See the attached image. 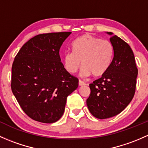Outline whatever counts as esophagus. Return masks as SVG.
Masks as SVG:
<instances>
[{"instance_id":"1","label":"esophagus","mask_w":148,"mask_h":148,"mask_svg":"<svg viewBox=\"0 0 148 148\" xmlns=\"http://www.w3.org/2000/svg\"><path fill=\"white\" fill-rule=\"evenodd\" d=\"M85 84H86L83 81H81V80H79V86H84V85H85Z\"/></svg>"}]
</instances>
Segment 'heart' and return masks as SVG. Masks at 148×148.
Wrapping results in <instances>:
<instances>
[{
    "instance_id": "b5f03b06",
    "label": "heart",
    "mask_w": 148,
    "mask_h": 148,
    "mask_svg": "<svg viewBox=\"0 0 148 148\" xmlns=\"http://www.w3.org/2000/svg\"><path fill=\"white\" fill-rule=\"evenodd\" d=\"M71 47L72 52H66L63 57L65 69L70 74L77 72L82 64L83 77L92 74L94 77H100L111 65L114 47L107 40L83 35L73 42Z\"/></svg>"
}]
</instances>
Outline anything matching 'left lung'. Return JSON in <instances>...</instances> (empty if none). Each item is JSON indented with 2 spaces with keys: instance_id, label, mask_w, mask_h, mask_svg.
<instances>
[{
  "instance_id": "8db88e82",
  "label": "left lung",
  "mask_w": 148,
  "mask_h": 148,
  "mask_svg": "<svg viewBox=\"0 0 148 148\" xmlns=\"http://www.w3.org/2000/svg\"><path fill=\"white\" fill-rule=\"evenodd\" d=\"M107 34L114 47L112 61L102 77L89 84L91 93L86 100L91 114L101 120L120 114L130 103L138 74L130 46L112 32Z\"/></svg>"
}]
</instances>
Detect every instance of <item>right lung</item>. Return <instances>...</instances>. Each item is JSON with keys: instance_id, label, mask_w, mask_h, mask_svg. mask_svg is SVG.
Wrapping results in <instances>:
<instances>
[{"instance_id": "right-lung-1", "label": "right lung", "mask_w": 148, "mask_h": 148, "mask_svg": "<svg viewBox=\"0 0 148 148\" xmlns=\"http://www.w3.org/2000/svg\"><path fill=\"white\" fill-rule=\"evenodd\" d=\"M71 32L43 34L20 49L12 66L11 89L21 107L33 120L53 123L62 117L66 98L79 80L65 69L59 50Z\"/></svg>"}]
</instances>
